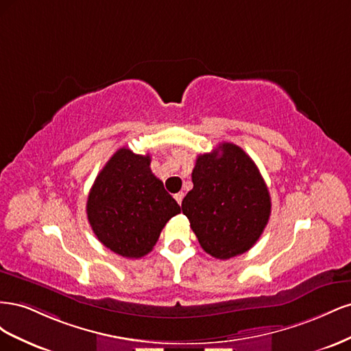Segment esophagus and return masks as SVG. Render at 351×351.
Instances as JSON below:
<instances>
[{"label":"esophagus","mask_w":351,"mask_h":351,"mask_svg":"<svg viewBox=\"0 0 351 351\" xmlns=\"http://www.w3.org/2000/svg\"><path fill=\"white\" fill-rule=\"evenodd\" d=\"M183 197H184V193H183V192H178V193H176V195H174V199L177 200V204H178V205H182Z\"/></svg>","instance_id":"obj_1"}]
</instances>
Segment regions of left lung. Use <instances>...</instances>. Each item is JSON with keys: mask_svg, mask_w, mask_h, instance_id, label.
Here are the masks:
<instances>
[{"mask_svg": "<svg viewBox=\"0 0 351 351\" xmlns=\"http://www.w3.org/2000/svg\"><path fill=\"white\" fill-rule=\"evenodd\" d=\"M192 182L182 209L202 249L230 259L253 247L271 215L268 187L253 159L234 143H219L197 156Z\"/></svg>", "mask_w": 351, "mask_h": 351, "instance_id": "left-lung-1", "label": "left lung"}]
</instances>
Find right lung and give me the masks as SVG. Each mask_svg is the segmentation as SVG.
<instances>
[{"label":"right lung","instance_id":"obj_1","mask_svg":"<svg viewBox=\"0 0 351 351\" xmlns=\"http://www.w3.org/2000/svg\"><path fill=\"white\" fill-rule=\"evenodd\" d=\"M151 156L120 147L90 189L86 214L95 236L124 258L149 253L162 228L182 212L151 171Z\"/></svg>","mask_w":351,"mask_h":351}]
</instances>
